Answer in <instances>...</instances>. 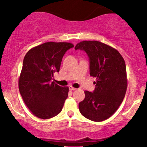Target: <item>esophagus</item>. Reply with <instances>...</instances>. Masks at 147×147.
<instances>
[{"label": "esophagus", "instance_id": "34e87169", "mask_svg": "<svg viewBox=\"0 0 147 147\" xmlns=\"http://www.w3.org/2000/svg\"><path fill=\"white\" fill-rule=\"evenodd\" d=\"M69 90H77V88H74V87H72V86H70L69 87Z\"/></svg>", "mask_w": 147, "mask_h": 147}]
</instances>
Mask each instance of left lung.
Here are the masks:
<instances>
[{"mask_svg":"<svg viewBox=\"0 0 147 147\" xmlns=\"http://www.w3.org/2000/svg\"><path fill=\"white\" fill-rule=\"evenodd\" d=\"M75 49L86 52L90 75L96 78L94 92L85 90V98L79 103L80 113L92 121H104L117 110L125 95L127 80L124 59L117 50L96 40L81 41Z\"/></svg>","mask_w":147,"mask_h":147,"instance_id":"left-lung-1","label":"left lung"}]
</instances>
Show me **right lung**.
Instances as JSON below:
<instances>
[{
    "mask_svg": "<svg viewBox=\"0 0 147 147\" xmlns=\"http://www.w3.org/2000/svg\"><path fill=\"white\" fill-rule=\"evenodd\" d=\"M74 47L70 42H47L26 53L19 78V89L26 106L37 117L49 119L60 113L69 88L51 82L59 72L63 56Z\"/></svg>",
    "mask_w": 147,
    "mask_h": 147,
    "instance_id": "obj_1",
    "label": "right lung"
}]
</instances>
